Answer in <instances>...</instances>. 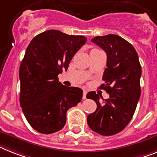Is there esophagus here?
Listing matches in <instances>:
<instances>
[{
  "instance_id": "34e87169",
  "label": "esophagus",
  "mask_w": 157,
  "mask_h": 157,
  "mask_svg": "<svg viewBox=\"0 0 157 157\" xmlns=\"http://www.w3.org/2000/svg\"><path fill=\"white\" fill-rule=\"evenodd\" d=\"M86 90H83V95H82V99H86Z\"/></svg>"
}]
</instances>
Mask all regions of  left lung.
<instances>
[{
	"label": "left lung",
	"mask_w": 157,
	"mask_h": 157,
	"mask_svg": "<svg viewBox=\"0 0 157 157\" xmlns=\"http://www.w3.org/2000/svg\"><path fill=\"white\" fill-rule=\"evenodd\" d=\"M107 54V67L100 88L109 99L99 101L100 94L88 92L87 99L96 103L94 112L87 116L91 130L102 136L117 134L129 124L140 96L141 66L136 51L128 41L116 34L97 36L91 39Z\"/></svg>",
	"instance_id": "1"
}]
</instances>
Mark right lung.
Returning <instances> with one entry per match:
<instances>
[{
    "label": "right lung",
    "mask_w": 157,
    "mask_h": 157,
    "mask_svg": "<svg viewBox=\"0 0 157 157\" xmlns=\"http://www.w3.org/2000/svg\"><path fill=\"white\" fill-rule=\"evenodd\" d=\"M86 41L84 36L50 29L33 37L27 47L19 69L20 104L27 121L38 132L61 130L67 111L82 100V90L63 86L58 75L67 71Z\"/></svg>",
    "instance_id": "add662e5"
}]
</instances>
